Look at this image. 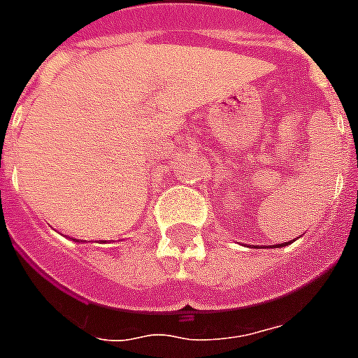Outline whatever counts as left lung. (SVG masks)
<instances>
[{
	"label": "left lung",
	"mask_w": 358,
	"mask_h": 358,
	"mask_svg": "<svg viewBox=\"0 0 358 358\" xmlns=\"http://www.w3.org/2000/svg\"><path fill=\"white\" fill-rule=\"evenodd\" d=\"M287 243H289V241H287ZM287 243H282V245H287ZM282 245H278V248H282Z\"/></svg>",
	"instance_id": "8db88e82"
}]
</instances>
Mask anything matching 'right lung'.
<instances>
[{"mask_svg": "<svg viewBox=\"0 0 358 358\" xmlns=\"http://www.w3.org/2000/svg\"><path fill=\"white\" fill-rule=\"evenodd\" d=\"M78 241H80V240H78Z\"/></svg>", "mask_w": 358, "mask_h": 358, "instance_id": "obj_1", "label": "right lung"}]
</instances>
